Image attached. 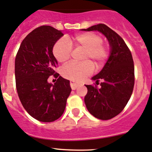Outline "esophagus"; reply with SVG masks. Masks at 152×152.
<instances>
[{"instance_id":"obj_1","label":"esophagus","mask_w":152,"mask_h":152,"mask_svg":"<svg viewBox=\"0 0 152 152\" xmlns=\"http://www.w3.org/2000/svg\"><path fill=\"white\" fill-rule=\"evenodd\" d=\"M78 86H79V84L76 83L74 81H70V86H71L72 90H75L78 87Z\"/></svg>"}]
</instances>
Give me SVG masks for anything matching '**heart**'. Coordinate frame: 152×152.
Returning a JSON list of instances; mask_svg holds the SVG:
<instances>
[{
    "instance_id": "heart-1",
    "label": "heart",
    "mask_w": 152,
    "mask_h": 152,
    "mask_svg": "<svg viewBox=\"0 0 152 152\" xmlns=\"http://www.w3.org/2000/svg\"><path fill=\"white\" fill-rule=\"evenodd\" d=\"M73 45L77 50H84L83 63L68 64L62 68L61 73L65 78L73 81H80L92 72V66L99 68L109 56V48L102 43L103 39L99 34L86 32L78 34L72 38ZM53 53L58 61L64 63L71 57L72 47L65 39H61L55 44ZM91 62L89 63L88 61Z\"/></svg>"
}]
</instances>
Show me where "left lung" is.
I'll list each match as a JSON object with an SVG mask.
<instances>
[{
	"mask_svg": "<svg viewBox=\"0 0 152 152\" xmlns=\"http://www.w3.org/2000/svg\"><path fill=\"white\" fill-rule=\"evenodd\" d=\"M83 31H98L108 40L110 53L102 69L92 80L100 83L86 85L88 92L84 98L86 106L91 115L101 120L116 116L124 110L133 91L134 62L132 53L117 33L106 25L100 23Z\"/></svg>",
	"mask_w": 152,
	"mask_h": 152,
	"instance_id": "8db88e82",
	"label": "left lung"
}]
</instances>
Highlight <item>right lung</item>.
<instances>
[{
	"mask_svg": "<svg viewBox=\"0 0 152 152\" xmlns=\"http://www.w3.org/2000/svg\"><path fill=\"white\" fill-rule=\"evenodd\" d=\"M62 36L52 26L37 28L23 40L15 58L19 98L29 115L42 122H52L61 116L72 91L69 80L54 70L58 62L53 48ZM51 75L58 77L54 85L47 82Z\"/></svg>",
	"mask_w": 152,
	"mask_h": 152,
	"instance_id": "right-lung-1",
	"label": "right lung"
}]
</instances>
